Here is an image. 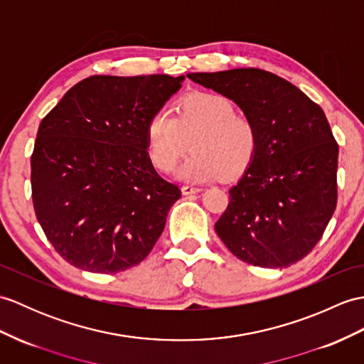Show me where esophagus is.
<instances>
[{
	"mask_svg": "<svg viewBox=\"0 0 364 364\" xmlns=\"http://www.w3.org/2000/svg\"><path fill=\"white\" fill-rule=\"evenodd\" d=\"M200 191H201L200 188H193V186H183L181 188L183 196H192V193H197Z\"/></svg>",
	"mask_w": 364,
	"mask_h": 364,
	"instance_id": "esophagus-1",
	"label": "esophagus"
}]
</instances>
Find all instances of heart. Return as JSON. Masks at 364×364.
I'll return each instance as SVG.
<instances>
[{
	"instance_id": "b5f03b06",
	"label": "heart",
	"mask_w": 364,
	"mask_h": 364,
	"mask_svg": "<svg viewBox=\"0 0 364 364\" xmlns=\"http://www.w3.org/2000/svg\"><path fill=\"white\" fill-rule=\"evenodd\" d=\"M147 154L158 171L172 172L188 150L192 155L180 167L184 181L231 180L252 164L260 134L256 122L237 113V107L220 92H192L175 108L151 114L146 129Z\"/></svg>"
}]
</instances>
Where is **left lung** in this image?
<instances>
[{"mask_svg": "<svg viewBox=\"0 0 364 364\" xmlns=\"http://www.w3.org/2000/svg\"><path fill=\"white\" fill-rule=\"evenodd\" d=\"M198 85L230 97L256 122L257 156L230 189L215 232L235 257L285 268L321 240L336 208L338 144L318 104L257 68L191 73Z\"/></svg>", "mask_w": 364, "mask_h": 364, "instance_id": "left-lung-1", "label": "left lung"}]
</instances>
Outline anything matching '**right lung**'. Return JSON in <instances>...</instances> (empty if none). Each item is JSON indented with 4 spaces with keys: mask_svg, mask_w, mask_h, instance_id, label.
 Instances as JSON below:
<instances>
[{
    "mask_svg": "<svg viewBox=\"0 0 364 364\" xmlns=\"http://www.w3.org/2000/svg\"><path fill=\"white\" fill-rule=\"evenodd\" d=\"M184 75H91L40 122L31 156L32 201L48 240L91 273L138 265L181 197L150 163L146 129Z\"/></svg>",
    "mask_w": 364,
    "mask_h": 364,
    "instance_id": "add662e5",
    "label": "right lung"
}]
</instances>
